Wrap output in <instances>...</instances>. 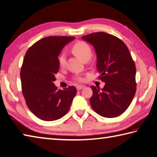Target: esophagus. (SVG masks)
Listing matches in <instances>:
<instances>
[{
  "label": "esophagus",
  "mask_w": 157,
  "mask_h": 157,
  "mask_svg": "<svg viewBox=\"0 0 157 157\" xmlns=\"http://www.w3.org/2000/svg\"><path fill=\"white\" fill-rule=\"evenodd\" d=\"M85 87V86H81V85H78L77 87H76V89H77V91H80L82 89H83Z\"/></svg>",
  "instance_id": "34e87169"
}]
</instances>
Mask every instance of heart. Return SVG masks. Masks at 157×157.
Returning <instances> with one entry per match:
<instances>
[{
    "label": "heart",
    "mask_w": 157,
    "mask_h": 157,
    "mask_svg": "<svg viewBox=\"0 0 157 157\" xmlns=\"http://www.w3.org/2000/svg\"><path fill=\"white\" fill-rule=\"evenodd\" d=\"M72 52L76 56H78L80 59L83 60L87 58H90L92 54V52L90 47L85 42H78L75 43L72 47ZM66 59V54L65 52L60 53L58 57L59 64L61 67L65 66ZM75 80L77 82H82L84 78L81 76H76L75 77Z\"/></svg>",
    "instance_id": "b5f03b06"
}]
</instances>
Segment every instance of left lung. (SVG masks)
Listing matches in <instances>:
<instances>
[{
  "label": "left lung",
  "instance_id": "obj_1",
  "mask_svg": "<svg viewBox=\"0 0 157 157\" xmlns=\"http://www.w3.org/2000/svg\"><path fill=\"white\" fill-rule=\"evenodd\" d=\"M94 47L103 89L91 86L90 104L106 118L119 116L132 103L136 91V65L126 44L113 35L100 32L82 36Z\"/></svg>",
  "mask_w": 157,
  "mask_h": 157
}]
</instances>
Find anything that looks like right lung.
<instances>
[{
  "instance_id": "add662e5",
  "label": "right lung",
  "mask_w": 157,
  "mask_h": 157,
  "mask_svg": "<svg viewBox=\"0 0 157 157\" xmlns=\"http://www.w3.org/2000/svg\"><path fill=\"white\" fill-rule=\"evenodd\" d=\"M71 36H47L28 49L20 77L25 103L35 116L45 121L59 119L68 113L76 94L75 86L57 90L53 82L59 71L58 56Z\"/></svg>"
}]
</instances>
